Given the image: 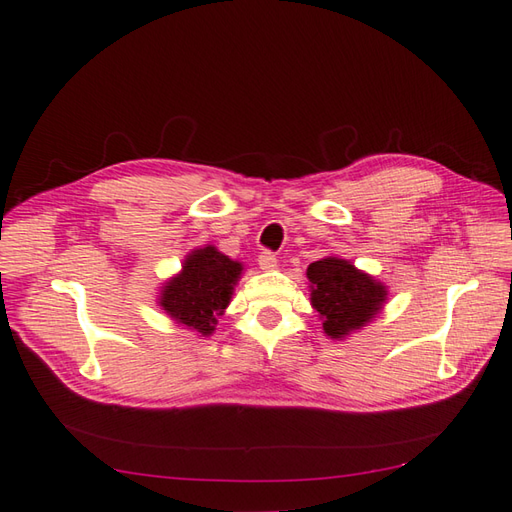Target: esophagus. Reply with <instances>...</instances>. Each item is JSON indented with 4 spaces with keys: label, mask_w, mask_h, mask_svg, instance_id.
Returning a JSON list of instances; mask_svg holds the SVG:
<instances>
[{
    "label": "esophagus",
    "mask_w": 512,
    "mask_h": 512,
    "mask_svg": "<svg viewBox=\"0 0 512 512\" xmlns=\"http://www.w3.org/2000/svg\"><path fill=\"white\" fill-rule=\"evenodd\" d=\"M257 262H259V268H262V270H275L277 268V257L273 253H268V250H266V253L259 255Z\"/></svg>",
    "instance_id": "esophagus-1"
}]
</instances>
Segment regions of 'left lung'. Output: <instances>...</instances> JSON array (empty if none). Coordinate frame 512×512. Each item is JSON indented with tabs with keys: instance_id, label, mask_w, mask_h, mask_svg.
<instances>
[{
	"instance_id": "1",
	"label": "left lung",
	"mask_w": 512,
	"mask_h": 512,
	"mask_svg": "<svg viewBox=\"0 0 512 512\" xmlns=\"http://www.w3.org/2000/svg\"><path fill=\"white\" fill-rule=\"evenodd\" d=\"M310 303L323 321V334L332 341H345L363 330L387 301V286L365 270L341 257H323L306 270Z\"/></svg>"
}]
</instances>
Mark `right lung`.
<instances>
[{"mask_svg": "<svg viewBox=\"0 0 512 512\" xmlns=\"http://www.w3.org/2000/svg\"><path fill=\"white\" fill-rule=\"evenodd\" d=\"M242 273V262H235L213 244L195 248L184 257L180 273L160 286L158 306L178 325L211 336Z\"/></svg>", "mask_w": 512, "mask_h": 512, "instance_id": "1", "label": "right lung"}]
</instances>
